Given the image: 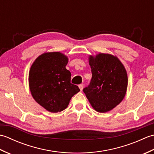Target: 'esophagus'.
I'll use <instances>...</instances> for the list:
<instances>
[{
  "label": "esophagus",
  "mask_w": 154,
  "mask_h": 154,
  "mask_svg": "<svg viewBox=\"0 0 154 154\" xmlns=\"http://www.w3.org/2000/svg\"><path fill=\"white\" fill-rule=\"evenodd\" d=\"M83 85H83V83H81V84L79 85V89H80L81 91L83 90Z\"/></svg>",
  "instance_id": "34e87169"
}]
</instances>
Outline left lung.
Listing matches in <instances>:
<instances>
[{
	"mask_svg": "<svg viewBox=\"0 0 154 154\" xmlns=\"http://www.w3.org/2000/svg\"><path fill=\"white\" fill-rule=\"evenodd\" d=\"M92 78L83 92L93 109L106 112L114 109L124 99L128 77L124 65L117 57L99 54L89 57Z\"/></svg>",
	"mask_w": 154,
	"mask_h": 154,
	"instance_id": "8db88e82",
	"label": "left lung"
}]
</instances>
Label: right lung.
I'll list each match as a JSON object with an SVG mask.
<instances>
[{
  "mask_svg": "<svg viewBox=\"0 0 154 154\" xmlns=\"http://www.w3.org/2000/svg\"><path fill=\"white\" fill-rule=\"evenodd\" d=\"M67 57L60 52L45 53L32 64L29 85L32 97L51 112H58L67 107L74 94L80 91L71 83L70 71L66 66Z\"/></svg>",
  "mask_w": 154,
  "mask_h": 154,
  "instance_id": "right-lung-1",
  "label": "right lung"
}]
</instances>
